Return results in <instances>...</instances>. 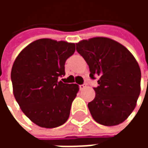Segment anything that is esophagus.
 <instances>
[{"instance_id":"34e87169","label":"esophagus","mask_w":148,"mask_h":148,"mask_svg":"<svg viewBox=\"0 0 148 148\" xmlns=\"http://www.w3.org/2000/svg\"><path fill=\"white\" fill-rule=\"evenodd\" d=\"M86 87V84H82V85H80V86H79L80 90H84Z\"/></svg>"}]
</instances>
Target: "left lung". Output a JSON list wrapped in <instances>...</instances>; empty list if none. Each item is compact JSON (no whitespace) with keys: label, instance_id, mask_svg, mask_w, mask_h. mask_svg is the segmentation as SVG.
I'll return each instance as SVG.
<instances>
[{"label":"left lung","instance_id":"1","mask_svg":"<svg viewBox=\"0 0 148 148\" xmlns=\"http://www.w3.org/2000/svg\"><path fill=\"white\" fill-rule=\"evenodd\" d=\"M76 50L90 67V77L98 79L95 98L88 104L94 121L106 126L124 122L136 106L141 71L124 46L106 37L76 43Z\"/></svg>","mask_w":148,"mask_h":148}]
</instances>
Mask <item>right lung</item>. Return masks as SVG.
Masks as SVG:
<instances>
[{"mask_svg":"<svg viewBox=\"0 0 148 148\" xmlns=\"http://www.w3.org/2000/svg\"><path fill=\"white\" fill-rule=\"evenodd\" d=\"M74 51L72 42L40 39L28 44L15 60L11 71L15 98L39 127H58L69 118L79 88L58 77L65 75V62Z\"/></svg>","mask_w":148,"mask_h":148,"instance_id":"add662e5","label":"right lung"}]
</instances>
